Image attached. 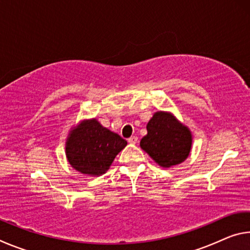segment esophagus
I'll use <instances>...</instances> for the list:
<instances>
[{"instance_id": "esophagus-1", "label": "esophagus", "mask_w": 250, "mask_h": 250, "mask_svg": "<svg viewBox=\"0 0 250 250\" xmlns=\"http://www.w3.org/2000/svg\"><path fill=\"white\" fill-rule=\"evenodd\" d=\"M128 142L131 143V145H135V143L138 142V137H135V135H133V137H131L128 139Z\"/></svg>"}]
</instances>
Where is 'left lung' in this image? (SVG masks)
<instances>
[{
	"mask_svg": "<svg viewBox=\"0 0 250 250\" xmlns=\"http://www.w3.org/2000/svg\"><path fill=\"white\" fill-rule=\"evenodd\" d=\"M146 130L147 134L142 138L140 146L161 167L176 166L188 156L192 146L191 132L170 113H154Z\"/></svg>",
	"mask_w": 250,
	"mask_h": 250,
	"instance_id": "obj_1",
	"label": "left lung"
}]
</instances>
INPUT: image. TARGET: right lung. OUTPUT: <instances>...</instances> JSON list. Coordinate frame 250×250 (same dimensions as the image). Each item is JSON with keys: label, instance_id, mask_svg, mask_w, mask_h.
<instances>
[{"label": "right lung", "instance_id": "obj_1", "mask_svg": "<svg viewBox=\"0 0 250 250\" xmlns=\"http://www.w3.org/2000/svg\"><path fill=\"white\" fill-rule=\"evenodd\" d=\"M125 146V139L94 119L83 121L71 131L66 142V155L77 171L88 175H100L108 170Z\"/></svg>", "mask_w": 250, "mask_h": 250}]
</instances>
